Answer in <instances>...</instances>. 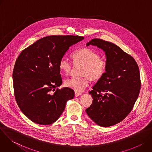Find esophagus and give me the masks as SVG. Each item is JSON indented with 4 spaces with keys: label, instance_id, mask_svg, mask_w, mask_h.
Here are the masks:
<instances>
[{
    "label": "esophagus",
    "instance_id": "obj_1",
    "mask_svg": "<svg viewBox=\"0 0 152 152\" xmlns=\"http://www.w3.org/2000/svg\"><path fill=\"white\" fill-rule=\"evenodd\" d=\"M75 97H78L79 96H80V95L82 94H81V93H79V92H77V91H75Z\"/></svg>",
    "mask_w": 152,
    "mask_h": 152
}]
</instances>
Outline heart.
I'll return each instance as SVG.
<instances>
[{
    "label": "heart",
    "instance_id": "obj_1",
    "mask_svg": "<svg viewBox=\"0 0 152 152\" xmlns=\"http://www.w3.org/2000/svg\"><path fill=\"white\" fill-rule=\"evenodd\" d=\"M75 64H81L84 67L82 75L85 76L80 78L72 77L64 82L67 87L75 91H82L90 83V77L93 80H99L105 74L107 66V61L100 58V55L94 50L83 48L75 51L72 54ZM73 64L66 57L62 58L59 62L60 70L66 75H69L72 69Z\"/></svg>",
    "mask_w": 152,
    "mask_h": 152
}]
</instances>
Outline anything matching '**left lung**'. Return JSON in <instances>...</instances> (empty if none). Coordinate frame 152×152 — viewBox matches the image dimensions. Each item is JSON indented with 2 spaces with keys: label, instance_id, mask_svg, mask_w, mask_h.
Masks as SVG:
<instances>
[{
  "label": "left lung",
  "instance_id": "obj_1",
  "mask_svg": "<svg viewBox=\"0 0 152 152\" xmlns=\"http://www.w3.org/2000/svg\"><path fill=\"white\" fill-rule=\"evenodd\" d=\"M90 45L105 52L108 66L89 92L93 100L85 111L97 124L111 126L127 117L138 99L141 88L139 67L132 56L114 43L94 38L86 44Z\"/></svg>",
  "mask_w": 152,
  "mask_h": 152
}]
</instances>
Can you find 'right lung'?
<instances>
[{
  "mask_svg": "<svg viewBox=\"0 0 152 152\" xmlns=\"http://www.w3.org/2000/svg\"><path fill=\"white\" fill-rule=\"evenodd\" d=\"M83 38L71 35L48 36L25 49L18 56L12 73L14 96L20 110L33 122L53 123L63 113L67 102L74 98L72 89L58 88L62 82L59 62L70 46Z\"/></svg>",
  "mask_w": 152,
  "mask_h": 152,
  "instance_id": "add662e5",
  "label": "right lung"
}]
</instances>
